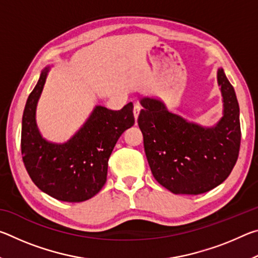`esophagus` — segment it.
Instances as JSON below:
<instances>
[{"label": "esophagus", "mask_w": 258, "mask_h": 258, "mask_svg": "<svg viewBox=\"0 0 258 258\" xmlns=\"http://www.w3.org/2000/svg\"><path fill=\"white\" fill-rule=\"evenodd\" d=\"M140 110H141V107L139 106L138 103L134 104V108H133V113H134V118H135V121H137L138 117H139V113H140Z\"/></svg>", "instance_id": "esophagus-1"}]
</instances>
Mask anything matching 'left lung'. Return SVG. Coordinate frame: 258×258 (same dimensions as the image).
Segmentation results:
<instances>
[{
    "instance_id": "left-lung-1",
    "label": "left lung",
    "mask_w": 258,
    "mask_h": 258,
    "mask_svg": "<svg viewBox=\"0 0 258 258\" xmlns=\"http://www.w3.org/2000/svg\"><path fill=\"white\" fill-rule=\"evenodd\" d=\"M224 116L215 127L187 123L158 99L141 97L138 124L157 182L176 195H200L225 181L237 163L241 130L239 103L222 68L217 72Z\"/></svg>"
}]
</instances>
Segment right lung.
<instances>
[{
  "mask_svg": "<svg viewBox=\"0 0 258 258\" xmlns=\"http://www.w3.org/2000/svg\"><path fill=\"white\" fill-rule=\"evenodd\" d=\"M47 68L26 102L21 126V155L38 189L61 202L82 203L92 198L107 181L108 160L117 140L134 125L133 103L120 110L99 106L75 137L63 145L41 137L35 109L44 86Z\"/></svg>",
  "mask_w": 258,
  "mask_h": 258,
  "instance_id": "right-lung-1",
  "label": "right lung"
}]
</instances>
